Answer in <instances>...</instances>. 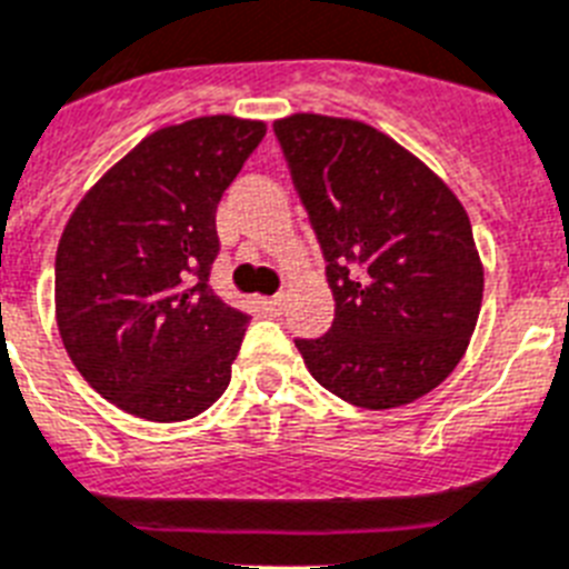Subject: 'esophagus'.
<instances>
[{
  "mask_svg": "<svg viewBox=\"0 0 569 569\" xmlns=\"http://www.w3.org/2000/svg\"><path fill=\"white\" fill-rule=\"evenodd\" d=\"M261 305H264V311L270 313H279L281 305H284V296H267V299H261Z\"/></svg>",
  "mask_w": 569,
  "mask_h": 569,
  "instance_id": "34e87169",
  "label": "esophagus"
}]
</instances>
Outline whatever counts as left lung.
I'll return each instance as SVG.
<instances>
[{"label":"left lung","mask_w":569,"mask_h":569,"mask_svg":"<svg viewBox=\"0 0 569 569\" xmlns=\"http://www.w3.org/2000/svg\"><path fill=\"white\" fill-rule=\"evenodd\" d=\"M322 243L335 326L296 340L319 387L363 410L433 392L465 358L482 305L471 220L416 153L358 119L273 121Z\"/></svg>","instance_id":"obj_1"}]
</instances>
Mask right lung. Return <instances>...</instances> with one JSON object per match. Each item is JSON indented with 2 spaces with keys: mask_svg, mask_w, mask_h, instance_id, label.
<instances>
[{
  "mask_svg": "<svg viewBox=\"0 0 569 569\" xmlns=\"http://www.w3.org/2000/svg\"><path fill=\"white\" fill-rule=\"evenodd\" d=\"M264 121L200 116L144 136L81 197L54 258V313L74 369L136 419L186 421L232 378L250 317L209 281L214 211Z\"/></svg>",
  "mask_w": 569,
  "mask_h": 569,
  "instance_id": "add662e5",
  "label": "right lung"
}]
</instances>
